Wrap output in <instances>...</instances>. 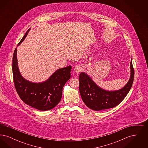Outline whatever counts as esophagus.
Returning <instances> with one entry per match:
<instances>
[{
	"instance_id": "1",
	"label": "esophagus",
	"mask_w": 148,
	"mask_h": 148,
	"mask_svg": "<svg viewBox=\"0 0 148 148\" xmlns=\"http://www.w3.org/2000/svg\"><path fill=\"white\" fill-rule=\"evenodd\" d=\"M82 69H83V68L81 65H77L74 68V71L77 73L80 72Z\"/></svg>"
}]
</instances>
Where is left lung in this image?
Masks as SVG:
<instances>
[{
    "mask_svg": "<svg viewBox=\"0 0 148 148\" xmlns=\"http://www.w3.org/2000/svg\"><path fill=\"white\" fill-rule=\"evenodd\" d=\"M131 75L125 86L119 90L107 91L100 88L87 74L79 75V92L85 105L90 109L98 111L115 107L124 100L133 83L134 69L132 60L130 62Z\"/></svg>",
    "mask_w": 148,
    "mask_h": 148,
    "instance_id": "left-lung-1",
    "label": "left lung"
}]
</instances>
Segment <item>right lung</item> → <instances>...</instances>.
<instances>
[{"label": "right lung", "mask_w": 148, "mask_h": 148, "mask_svg": "<svg viewBox=\"0 0 148 148\" xmlns=\"http://www.w3.org/2000/svg\"><path fill=\"white\" fill-rule=\"evenodd\" d=\"M29 30L30 29L18 45L24 40ZM71 65L59 69L43 83L30 82L21 77L18 66L16 48L14 50L12 71L16 91L26 104L39 110H49L58 105L62 97L64 85L71 78Z\"/></svg>", "instance_id": "add662e5"}]
</instances>
